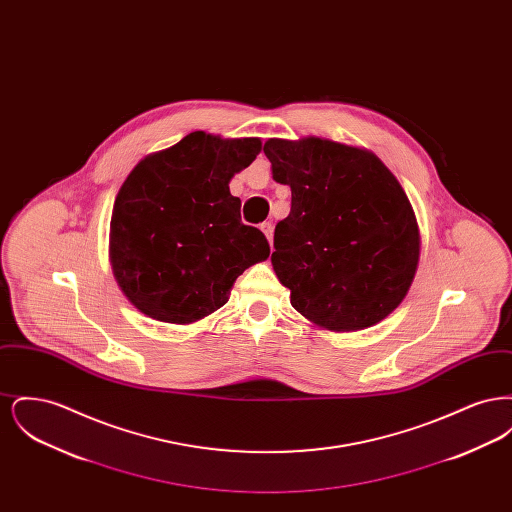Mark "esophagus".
Returning <instances> with one entry per match:
<instances>
[{
	"label": "esophagus",
	"mask_w": 512,
	"mask_h": 512,
	"mask_svg": "<svg viewBox=\"0 0 512 512\" xmlns=\"http://www.w3.org/2000/svg\"><path fill=\"white\" fill-rule=\"evenodd\" d=\"M261 230L265 232L268 244H270V247H272V234H274V226H272V222H265V224H261Z\"/></svg>",
	"instance_id": "1"
}]
</instances>
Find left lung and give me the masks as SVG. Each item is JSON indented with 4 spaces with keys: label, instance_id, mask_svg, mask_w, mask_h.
I'll return each instance as SVG.
<instances>
[{
    "label": "left lung",
    "instance_id": "8db88e82",
    "mask_svg": "<svg viewBox=\"0 0 512 512\" xmlns=\"http://www.w3.org/2000/svg\"><path fill=\"white\" fill-rule=\"evenodd\" d=\"M272 178L292 188L270 257L292 307L334 332L390 315L413 284L420 232L413 205L372 153L322 138H270Z\"/></svg>",
    "mask_w": 512,
    "mask_h": 512
}]
</instances>
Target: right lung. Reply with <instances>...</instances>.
I'll list each match as a JSON object with an SVG mask.
<instances>
[{"label":"right lung","instance_id":"add662e5","mask_svg":"<svg viewBox=\"0 0 512 512\" xmlns=\"http://www.w3.org/2000/svg\"><path fill=\"white\" fill-rule=\"evenodd\" d=\"M259 138L201 130L144 157L113 205L109 259L128 301L149 318L190 324L220 309L245 268L270 255L240 217L230 180L261 151Z\"/></svg>","mask_w":512,"mask_h":512}]
</instances>
